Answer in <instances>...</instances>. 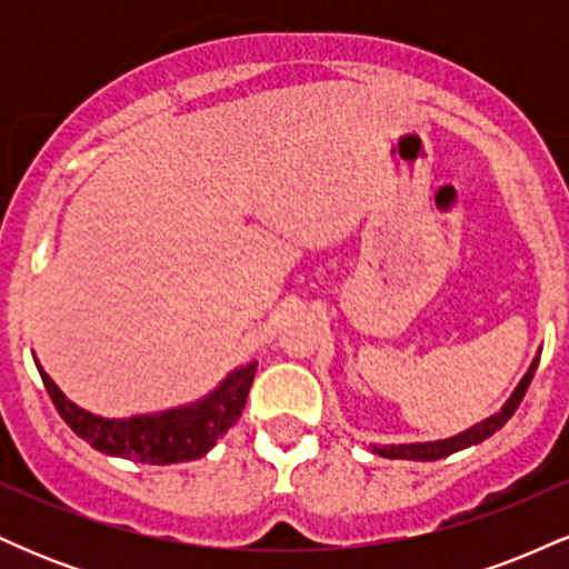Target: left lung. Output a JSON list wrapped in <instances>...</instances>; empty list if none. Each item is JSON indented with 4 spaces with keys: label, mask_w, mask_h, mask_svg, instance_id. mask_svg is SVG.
I'll return each mask as SVG.
<instances>
[{
    "label": "left lung",
    "mask_w": 569,
    "mask_h": 569,
    "mask_svg": "<svg viewBox=\"0 0 569 569\" xmlns=\"http://www.w3.org/2000/svg\"><path fill=\"white\" fill-rule=\"evenodd\" d=\"M538 361L540 356H535L532 367L527 369V375L521 377V382L516 385V390L511 393V398H508L506 403H502V409L498 411V415L487 417V420L476 422L473 428L462 430V433L452 436V439H441V441H426V443H382V447H371V452L380 455V457H390V460H441V457H449L455 452H460V449H468L473 447V443H481L485 439H489L492 433H498V430L506 426L508 420L513 417V411L519 409L521 398H525L527 388H530L532 377H535V369H538Z\"/></svg>",
    "instance_id": "1"
}]
</instances>
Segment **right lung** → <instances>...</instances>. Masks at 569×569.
<instances>
[{
    "mask_svg": "<svg viewBox=\"0 0 569 569\" xmlns=\"http://www.w3.org/2000/svg\"><path fill=\"white\" fill-rule=\"evenodd\" d=\"M37 369L50 398H53L58 415L90 447L103 455L149 462V466H171V462L198 460V457L211 452V447H217L221 436L238 422V417L243 415L253 375H257V361L230 371L200 401L158 411V415L126 417V420H109V417H98L93 411L77 407L50 380L48 371L39 367V361Z\"/></svg>",
    "mask_w": 569,
    "mask_h": 569,
    "instance_id": "obj_1",
    "label": "right lung"
}]
</instances>
